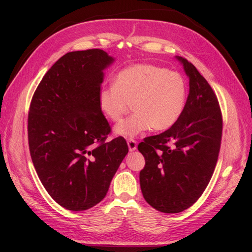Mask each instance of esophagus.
<instances>
[{
  "mask_svg": "<svg viewBox=\"0 0 252 252\" xmlns=\"http://www.w3.org/2000/svg\"><path fill=\"white\" fill-rule=\"evenodd\" d=\"M127 144H128L129 151H134L136 149V146H138V143H136V141L133 139H129L127 141Z\"/></svg>",
  "mask_w": 252,
  "mask_h": 252,
  "instance_id": "esophagus-1",
  "label": "esophagus"
}]
</instances>
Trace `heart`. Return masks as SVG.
<instances>
[{
  "mask_svg": "<svg viewBox=\"0 0 252 252\" xmlns=\"http://www.w3.org/2000/svg\"><path fill=\"white\" fill-rule=\"evenodd\" d=\"M186 82L181 74L152 64H136L121 70L114 85L98 91V108L112 122H118L130 108L134 113L114 128V133L133 138L148 130L170 128L184 110Z\"/></svg>",
  "mask_w": 252,
  "mask_h": 252,
  "instance_id": "heart-1",
  "label": "heart"
}]
</instances>
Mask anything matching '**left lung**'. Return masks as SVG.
<instances>
[{"label":"left lung","instance_id":"8db88e82","mask_svg":"<svg viewBox=\"0 0 252 252\" xmlns=\"http://www.w3.org/2000/svg\"><path fill=\"white\" fill-rule=\"evenodd\" d=\"M189 79L181 117L168 129L140 143L145 158L140 172L144 199L164 213L182 212L204 192L215 171L222 139V113L216 94L196 68L175 57Z\"/></svg>","mask_w":252,"mask_h":252}]
</instances>
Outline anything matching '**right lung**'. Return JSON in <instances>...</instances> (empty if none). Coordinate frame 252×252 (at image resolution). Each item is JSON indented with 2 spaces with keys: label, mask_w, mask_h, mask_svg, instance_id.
<instances>
[{
  "label": "right lung",
  "mask_w": 252,
  "mask_h": 252,
  "mask_svg": "<svg viewBox=\"0 0 252 252\" xmlns=\"http://www.w3.org/2000/svg\"><path fill=\"white\" fill-rule=\"evenodd\" d=\"M114 58L102 49L68 52L44 75L28 114V143L37 175L62 207L100 203L128 154L124 138L105 142L110 126L98 108L104 70Z\"/></svg>",
  "instance_id": "1"
}]
</instances>
